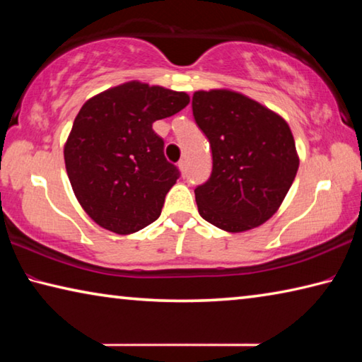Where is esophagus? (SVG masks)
Returning <instances> with one entry per match:
<instances>
[{"label": "esophagus", "mask_w": 362, "mask_h": 362, "mask_svg": "<svg viewBox=\"0 0 362 362\" xmlns=\"http://www.w3.org/2000/svg\"><path fill=\"white\" fill-rule=\"evenodd\" d=\"M179 169H180V173L185 175V173H187V161H185V159H180V161H179Z\"/></svg>", "instance_id": "1"}]
</instances>
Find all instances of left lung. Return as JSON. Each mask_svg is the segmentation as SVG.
Here are the masks:
<instances>
[{
    "instance_id": "1",
    "label": "left lung",
    "mask_w": 362,
    "mask_h": 362,
    "mask_svg": "<svg viewBox=\"0 0 362 362\" xmlns=\"http://www.w3.org/2000/svg\"><path fill=\"white\" fill-rule=\"evenodd\" d=\"M192 107L212 150L209 180L194 189L199 216L230 233L265 223L297 175L289 124L262 103L226 89L198 90Z\"/></svg>"
}]
</instances>
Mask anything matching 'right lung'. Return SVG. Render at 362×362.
I'll use <instances>...</instances> for the list:
<instances>
[{
  "instance_id": "right-lung-1",
  "label": "right lung",
  "mask_w": 362,
  "mask_h": 362,
  "mask_svg": "<svg viewBox=\"0 0 362 362\" xmlns=\"http://www.w3.org/2000/svg\"><path fill=\"white\" fill-rule=\"evenodd\" d=\"M185 93L129 81L84 103L64 158L73 192L97 225L129 235L155 222L180 177L153 122L179 113Z\"/></svg>"
}]
</instances>
